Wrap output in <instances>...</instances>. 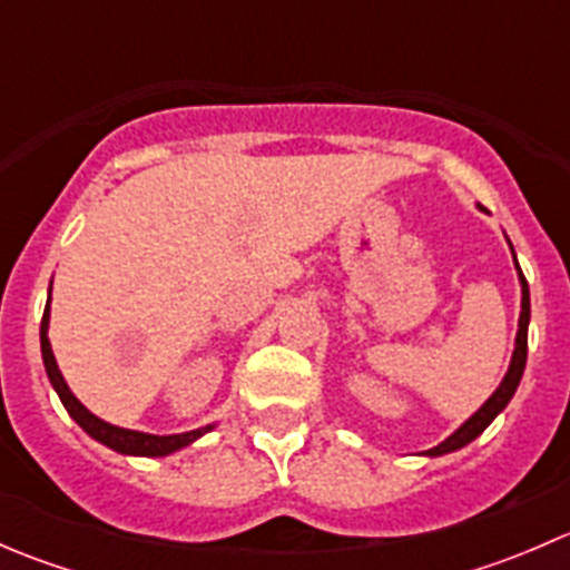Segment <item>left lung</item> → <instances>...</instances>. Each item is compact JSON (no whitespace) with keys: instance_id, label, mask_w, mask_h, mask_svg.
Listing matches in <instances>:
<instances>
[{"instance_id":"8db88e82","label":"left lung","mask_w":570,"mask_h":570,"mask_svg":"<svg viewBox=\"0 0 570 570\" xmlns=\"http://www.w3.org/2000/svg\"><path fill=\"white\" fill-rule=\"evenodd\" d=\"M480 209H482V206H480ZM508 245H510V239H508ZM510 253H513L515 273H519V284H521V314H519V333H515V350H513V358H510L508 372H504V377H502V383L497 386V392L488 396V400L482 402V405L476 407V411L471 413L469 419H465V422L455 430V433H450L444 441H441V444H435L433 450H428V452H419V455L441 458V455H450V452L463 450L465 444H471V441H474L476 435H480L482 430H485L488 424H491L493 419H497L499 413L508 407V402L513 400L515 389H519L521 375H524V366H527V331H530V286H527L524 273H521L513 245H510Z\"/></svg>"}]
</instances>
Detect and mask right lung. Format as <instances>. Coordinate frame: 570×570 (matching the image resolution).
<instances>
[{"label":"right lung","instance_id":"right-lung-1","mask_svg":"<svg viewBox=\"0 0 570 570\" xmlns=\"http://www.w3.org/2000/svg\"><path fill=\"white\" fill-rule=\"evenodd\" d=\"M49 317H51V286H49V301H46L43 320H40V355H43L46 375H49L51 389L60 396L62 407L68 411V416L85 430L94 441L105 444L107 450L120 452V455H135V458H165L174 455V452L184 450V446L195 444L200 435H206L209 430H215V424H206V428L187 430V433H174V435H154V433H140V430H126L118 424H109L105 419H99L96 413H90L82 402L77 400V394L68 389L66 377H62L60 366H57L55 353H51L49 342Z\"/></svg>","mask_w":570,"mask_h":570}]
</instances>
